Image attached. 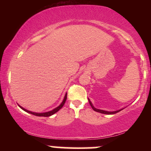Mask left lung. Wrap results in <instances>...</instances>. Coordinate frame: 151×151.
Here are the masks:
<instances>
[{"instance_id":"8db88e82","label":"left lung","mask_w":151,"mask_h":151,"mask_svg":"<svg viewBox=\"0 0 151 151\" xmlns=\"http://www.w3.org/2000/svg\"><path fill=\"white\" fill-rule=\"evenodd\" d=\"M89 102L90 104V105H91V108L93 109V111H95L96 112H99V113L101 114H116L118 112H119L120 111L122 110V109H121V110H119V111H104V110H100V109H96L93 107V106L92 105V104H91V102L89 101Z\"/></svg>"}]
</instances>
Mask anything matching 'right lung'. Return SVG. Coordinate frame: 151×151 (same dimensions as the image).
<instances>
[{
  "label": "right lung",
  "mask_w": 151,
  "mask_h": 151,
  "mask_svg": "<svg viewBox=\"0 0 151 151\" xmlns=\"http://www.w3.org/2000/svg\"><path fill=\"white\" fill-rule=\"evenodd\" d=\"M66 100H67V93H66V94H65V98H64L63 101L62 102L61 104L59 106L57 107V108L54 109L53 110L50 111H48V112H45V113H35V112L30 111L27 110V109L22 108V107L20 106H19V105H18V106L20 107V108H21V109H22V110H24V111H25L27 112V113H30V114H33V115L37 116H45V117H47V116H50L53 115L54 114H55V113H56V112H58V111L60 110V109H61L62 108V106H64V104H65Z\"/></svg>",
  "instance_id": "1"
}]
</instances>
